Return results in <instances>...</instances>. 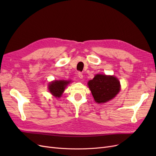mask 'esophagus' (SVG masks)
<instances>
[{
  "label": "esophagus",
  "mask_w": 156,
  "mask_h": 156,
  "mask_svg": "<svg viewBox=\"0 0 156 156\" xmlns=\"http://www.w3.org/2000/svg\"><path fill=\"white\" fill-rule=\"evenodd\" d=\"M78 77H79V78H80V79H83V73H82L81 72H79V73H78Z\"/></svg>",
  "instance_id": "34e87169"
}]
</instances>
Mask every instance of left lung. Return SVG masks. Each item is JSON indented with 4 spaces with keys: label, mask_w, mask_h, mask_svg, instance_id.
<instances>
[{
    "label": "left lung",
    "mask_w": 156,
    "mask_h": 156,
    "mask_svg": "<svg viewBox=\"0 0 156 156\" xmlns=\"http://www.w3.org/2000/svg\"><path fill=\"white\" fill-rule=\"evenodd\" d=\"M92 96L98 103L109 101L120 91L119 81L114 76L98 74L88 83Z\"/></svg>",
    "instance_id": "left-lung-1"
}]
</instances>
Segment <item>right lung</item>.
Returning <instances> with one entry per match:
<instances>
[{
    "mask_svg": "<svg viewBox=\"0 0 156 156\" xmlns=\"http://www.w3.org/2000/svg\"><path fill=\"white\" fill-rule=\"evenodd\" d=\"M69 81H55L49 84V90L50 92L56 98H60L64 91L65 88L69 84Z\"/></svg>",
    "mask_w": 156,
    "mask_h": 156,
    "instance_id": "1",
    "label": "right lung"
}]
</instances>
